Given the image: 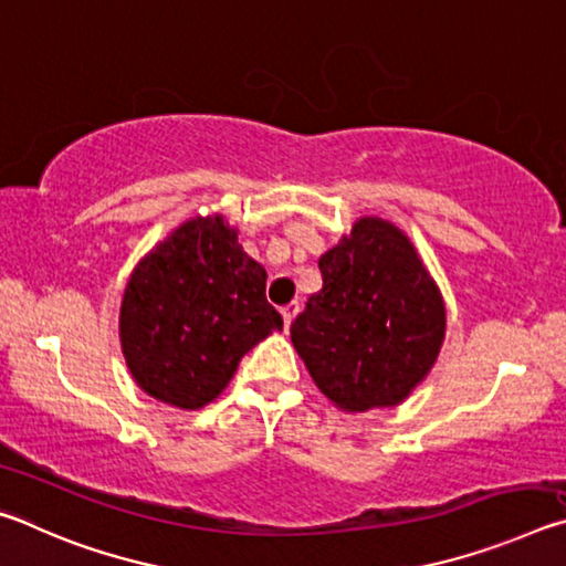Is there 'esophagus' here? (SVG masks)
Here are the masks:
<instances>
[{
  "instance_id": "1",
  "label": "esophagus",
  "mask_w": 566,
  "mask_h": 566,
  "mask_svg": "<svg viewBox=\"0 0 566 566\" xmlns=\"http://www.w3.org/2000/svg\"><path fill=\"white\" fill-rule=\"evenodd\" d=\"M296 314H300V302H290L282 306V319H284V327L290 329V324L294 322Z\"/></svg>"
}]
</instances>
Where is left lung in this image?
Returning a JSON list of instances; mask_svg holds the SVG:
<instances>
[{
	"label": "left lung",
	"instance_id": "1",
	"mask_svg": "<svg viewBox=\"0 0 566 566\" xmlns=\"http://www.w3.org/2000/svg\"><path fill=\"white\" fill-rule=\"evenodd\" d=\"M322 290L292 322V344L314 385L349 415L397 407L432 371L447 306L401 229L359 217L319 256Z\"/></svg>",
	"mask_w": 566,
	"mask_h": 566
}]
</instances>
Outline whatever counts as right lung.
<instances>
[{
  "instance_id": "add662e5",
  "label": "right lung",
  "mask_w": 566,
  "mask_h": 566,
  "mask_svg": "<svg viewBox=\"0 0 566 566\" xmlns=\"http://www.w3.org/2000/svg\"><path fill=\"white\" fill-rule=\"evenodd\" d=\"M266 272L222 214L189 217L142 256L124 286L119 342L132 379L177 409H202L244 354L282 332Z\"/></svg>"
}]
</instances>
